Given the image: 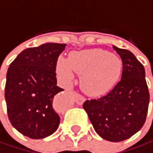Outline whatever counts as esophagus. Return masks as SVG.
Instances as JSON below:
<instances>
[{"label": "esophagus", "mask_w": 153, "mask_h": 153, "mask_svg": "<svg viewBox=\"0 0 153 153\" xmlns=\"http://www.w3.org/2000/svg\"><path fill=\"white\" fill-rule=\"evenodd\" d=\"M85 101V98L82 97V95H77L76 96V103H77L78 105H82Z\"/></svg>", "instance_id": "obj_1"}]
</instances>
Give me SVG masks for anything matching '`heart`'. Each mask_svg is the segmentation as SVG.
Masks as SVG:
<instances>
[{"mask_svg":"<svg viewBox=\"0 0 153 153\" xmlns=\"http://www.w3.org/2000/svg\"><path fill=\"white\" fill-rule=\"evenodd\" d=\"M72 71L82 75V90L87 94L97 95L108 91L118 81L122 62L116 55L102 49L75 51L68 60L60 58L57 62V71L64 81L72 80Z\"/></svg>","mask_w":153,"mask_h":153,"instance_id":"b5f03b06","label":"heart"}]
</instances>
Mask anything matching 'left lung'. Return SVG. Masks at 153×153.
Returning <instances> with one entry per match:
<instances>
[{
  "mask_svg": "<svg viewBox=\"0 0 153 153\" xmlns=\"http://www.w3.org/2000/svg\"><path fill=\"white\" fill-rule=\"evenodd\" d=\"M113 49L123 62L121 81L105 96L86 101L83 109L98 134L118 143L131 138L143 126L150 93L143 65L130 51L114 45Z\"/></svg>",
  "mask_w": 153,
  "mask_h": 153,
  "instance_id": "1",
  "label": "left lung"
}]
</instances>
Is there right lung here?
Segmentation results:
<instances>
[{"instance_id":"1","label":"right lung","mask_w":153,"mask_h":153,"mask_svg":"<svg viewBox=\"0 0 153 153\" xmlns=\"http://www.w3.org/2000/svg\"><path fill=\"white\" fill-rule=\"evenodd\" d=\"M64 43L48 42L22 51L10 64L5 101L12 125L31 139L51 135L60 124L54 107L57 86L56 64Z\"/></svg>"}]
</instances>
